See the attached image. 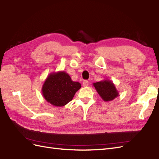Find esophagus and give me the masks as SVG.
<instances>
[{"instance_id": "1", "label": "esophagus", "mask_w": 159, "mask_h": 159, "mask_svg": "<svg viewBox=\"0 0 159 159\" xmlns=\"http://www.w3.org/2000/svg\"><path fill=\"white\" fill-rule=\"evenodd\" d=\"M88 84H89V82H88V80H84L83 82V86L84 87L88 86Z\"/></svg>"}]
</instances>
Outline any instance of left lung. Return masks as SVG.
Segmentation results:
<instances>
[{"instance_id": "8db88e82", "label": "left lung", "mask_w": 159, "mask_h": 159, "mask_svg": "<svg viewBox=\"0 0 159 159\" xmlns=\"http://www.w3.org/2000/svg\"><path fill=\"white\" fill-rule=\"evenodd\" d=\"M96 90L101 98L105 102L111 101L119 96V92L115 85L109 80H104L93 84Z\"/></svg>"}]
</instances>
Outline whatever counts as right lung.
I'll use <instances>...</instances> for the list:
<instances>
[{
	"label": "right lung",
	"mask_w": 159,
	"mask_h": 159,
	"mask_svg": "<svg viewBox=\"0 0 159 159\" xmlns=\"http://www.w3.org/2000/svg\"><path fill=\"white\" fill-rule=\"evenodd\" d=\"M81 87L80 83L72 81L67 73L61 71L50 73L42 85V93L48 103L59 107L70 102Z\"/></svg>",
	"instance_id": "right-lung-1"
}]
</instances>
